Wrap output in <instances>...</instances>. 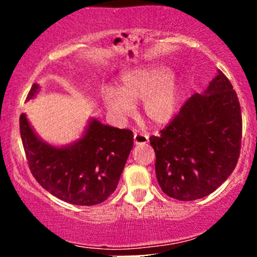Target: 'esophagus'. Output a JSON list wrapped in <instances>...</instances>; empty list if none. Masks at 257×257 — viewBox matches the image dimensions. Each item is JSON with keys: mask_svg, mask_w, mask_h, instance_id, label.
Here are the masks:
<instances>
[{"mask_svg": "<svg viewBox=\"0 0 257 257\" xmlns=\"http://www.w3.org/2000/svg\"><path fill=\"white\" fill-rule=\"evenodd\" d=\"M149 143V135L144 133H135L134 134V144L135 145H141V144Z\"/></svg>", "mask_w": 257, "mask_h": 257, "instance_id": "esophagus-1", "label": "esophagus"}]
</instances>
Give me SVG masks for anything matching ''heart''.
I'll use <instances>...</instances> for the list:
<instances>
[{
	"label": "heart",
	"mask_w": 257,
	"mask_h": 257,
	"mask_svg": "<svg viewBox=\"0 0 257 257\" xmlns=\"http://www.w3.org/2000/svg\"><path fill=\"white\" fill-rule=\"evenodd\" d=\"M102 98L117 117L133 112L134 102L143 100V113L153 124H166L173 118L180 101V85L167 67L134 69L120 77L118 88L105 89Z\"/></svg>",
	"instance_id": "heart-1"
}]
</instances>
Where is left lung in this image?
Here are the masks:
<instances>
[{
    "label": "left lung",
    "instance_id": "left-lung-1",
    "mask_svg": "<svg viewBox=\"0 0 257 257\" xmlns=\"http://www.w3.org/2000/svg\"><path fill=\"white\" fill-rule=\"evenodd\" d=\"M241 129L237 93L217 70L204 94H193L159 135L150 138L162 191L184 202L213 193L237 166Z\"/></svg>",
    "mask_w": 257,
    "mask_h": 257
}]
</instances>
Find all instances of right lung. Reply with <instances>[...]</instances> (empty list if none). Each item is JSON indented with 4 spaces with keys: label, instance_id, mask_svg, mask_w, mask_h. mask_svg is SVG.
Here are the masks:
<instances>
[{
    "label": "right lung",
    "instance_id": "right-lung-1",
    "mask_svg": "<svg viewBox=\"0 0 257 257\" xmlns=\"http://www.w3.org/2000/svg\"><path fill=\"white\" fill-rule=\"evenodd\" d=\"M38 89L32 84L26 99ZM19 124L29 168L44 190L75 205L100 204L114 192L134 145L132 131L91 119L82 139L58 149L36 137L24 113Z\"/></svg>",
    "mask_w": 257,
    "mask_h": 257
}]
</instances>
